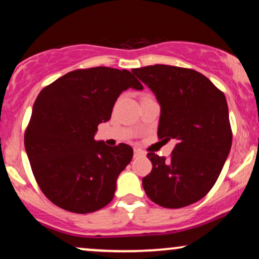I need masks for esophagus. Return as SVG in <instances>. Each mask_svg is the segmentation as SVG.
I'll return each mask as SVG.
<instances>
[{
  "label": "esophagus",
  "instance_id": "1",
  "mask_svg": "<svg viewBox=\"0 0 259 259\" xmlns=\"http://www.w3.org/2000/svg\"><path fill=\"white\" fill-rule=\"evenodd\" d=\"M134 156H135V157L145 156V152H144V151H140V150H138V148H135V150H134Z\"/></svg>",
  "mask_w": 259,
  "mask_h": 259
}]
</instances>
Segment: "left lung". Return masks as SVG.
<instances>
[{
    "instance_id": "left-lung-1",
    "label": "left lung",
    "mask_w": 259,
    "mask_h": 259,
    "mask_svg": "<svg viewBox=\"0 0 259 259\" xmlns=\"http://www.w3.org/2000/svg\"><path fill=\"white\" fill-rule=\"evenodd\" d=\"M132 72L158 100V139L178 141L168 158L147 153L152 170L142 179L145 192L164 208L200 201L214 186L233 142L224 94L189 68L156 64Z\"/></svg>"
}]
</instances>
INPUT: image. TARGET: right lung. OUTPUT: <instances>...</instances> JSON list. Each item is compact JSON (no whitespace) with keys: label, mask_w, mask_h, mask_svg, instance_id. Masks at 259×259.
<instances>
[{"label":"right lung","mask_w":259,"mask_h":259,"mask_svg":"<svg viewBox=\"0 0 259 259\" xmlns=\"http://www.w3.org/2000/svg\"><path fill=\"white\" fill-rule=\"evenodd\" d=\"M144 86L129 70L76 69L45 86L24 133L38 187L53 204L72 213L96 212L113 200L115 181L133 158L126 144L95 141L118 96Z\"/></svg>","instance_id":"add662e5"}]
</instances>
